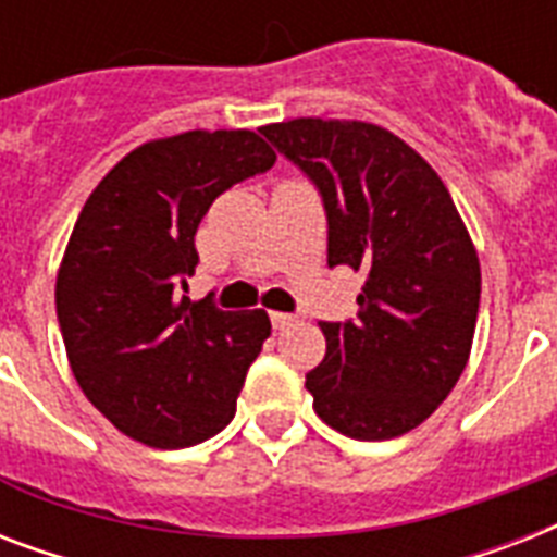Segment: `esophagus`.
I'll list each match as a JSON object with an SVG mask.
<instances>
[{
  "mask_svg": "<svg viewBox=\"0 0 557 557\" xmlns=\"http://www.w3.org/2000/svg\"><path fill=\"white\" fill-rule=\"evenodd\" d=\"M295 323V314H283V312H271V326L274 330H286Z\"/></svg>",
  "mask_w": 557,
  "mask_h": 557,
  "instance_id": "1",
  "label": "esophagus"
}]
</instances>
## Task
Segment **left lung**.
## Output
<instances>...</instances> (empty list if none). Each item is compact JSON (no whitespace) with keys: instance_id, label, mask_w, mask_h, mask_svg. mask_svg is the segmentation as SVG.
<instances>
[{"instance_id":"left-lung-1","label":"left lung","mask_w":557,"mask_h":557,"mask_svg":"<svg viewBox=\"0 0 557 557\" xmlns=\"http://www.w3.org/2000/svg\"><path fill=\"white\" fill-rule=\"evenodd\" d=\"M326 210V262L364 271L358 314L321 321L326 356L306 372L323 422L381 442L422 424L471 356L480 260L428 161L364 121L297 117L260 129Z\"/></svg>"}]
</instances>
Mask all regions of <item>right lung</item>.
<instances>
[{
	"instance_id": "right-lung-1",
	"label": "right lung",
	"mask_w": 557,
	"mask_h": 557,
	"mask_svg": "<svg viewBox=\"0 0 557 557\" xmlns=\"http://www.w3.org/2000/svg\"><path fill=\"white\" fill-rule=\"evenodd\" d=\"M251 129H193L141 144L83 205L57 274V321L74 379L129 440L178 450L236 413L269 314L193 304L196 227L236 182L274 168Z\"/></svg>"
}]
</instances>
